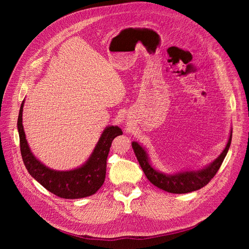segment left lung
Listing matches in <instances>:
<instances>
[{
    "label": "left lung",
    "mask_w": 249,
    "mask_h": 249,
    "mask_svg": "<svg viewBox=\"0 0 249 249\" xmlns=\"http://www.w3.org/2000/svg\"><path fill=\"white\" fill-rule=\"evenodd\" d=\"M231 133L232 131L231 130L229 141L222 150V153L212 163H210L208 166L198 170H186L173 173V175H167V173H163L155 169L149 162L150 160L145 148L140 145L138 142L133 141L132 147L145 177L153 185L169 193H189L205 187L214 178L229 152L231 142Z\"/></svg>",
    "instance_id": "obj_1"
}]
</instances>
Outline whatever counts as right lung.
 <instances>
[{
    "instance_id": "1",
    "label": "right lung",
    "mask_w": 249,
    "mask_h": 249,
    "mask_svg": "<svg viewBox=\"0 0 249 249\" xmlns=\"http://www.w3.org/2000/svg\"><path fill=\"white\" fill-rule=\"evenodd\" d=\"M22 101L18 118V130L22 161L30 175L46 189L57 196L66 199H77L90 196L100 189L105 182L107 158L111 143L123 134L120 127L109 125L102 133L92 154L82 166L71 170H54L42 164L32 154L22 126Z\"/></svg>"
}]
</instances>
